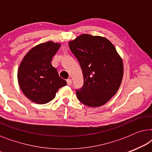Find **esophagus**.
I'll return each mask as SVG.
<instances>
[{
    "label": "esophagus",
    "instance_id": "esophagus-1",
    "mask_svg": "<svg viewBox=\"0 0 152 152\" xmlns=\"http://www.w3.org/2000/svg\"><path fill=\"white\" fill-rule=\"evenodd\" d=\"M66 82H67V84L68 85V86H70L72 84V80H70V79H68V80H66Z\"/></svg>",
    "mask_w": 152,
    "mask_h": 152
}]
</instances>
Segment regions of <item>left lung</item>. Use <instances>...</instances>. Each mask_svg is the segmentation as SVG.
<instances>
[{"mask_svg":"<svg viewBox=\"0 0 152 152\" xmlns=\"http://www.w3.org/2000/svg\"><path fill=\"white\" fill-rule=\"evenodd\" d=\"M84 76V86L77 97L84 104H105L117 93L123 77V62L107 38L84 34L68 43Z\"/></svg>","mask_w":152,"mask_h":152,"instance_id":"obj_1","label":"left lung"}]
</instances>
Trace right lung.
I'll list each match as a JSON object with an SVG mask.
<instances>
[{
  "label": "right lung",
  "instance_id": "right-lung-1",
  "mask_svg": "<svg viewBox=\"0 0 152 152\" xmlns=\"http://www.w3.org/2000/svg\"><path fill=\"white\" fill-rule=\"evenodd\" d=\"M60 46V43L50 41L40 43L30 50L20 62L18 84L23 94L33 102H49L55 98L59 88L67 84L51 64Z\"/></svg>",
  "mask_w": 152,
  "mask_h": 152
}]
</instances>
